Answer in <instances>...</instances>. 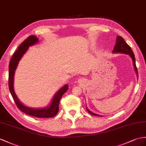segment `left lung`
Segmentation results:
<instances>
[{"instance_id":"obj_1","label":"left lung","mask_w":146,"mask_h":146,"mask_svg":"<svg viewBox=\"0 0 146 146\" xmlns=\"http://www.w3.org/2000/svg\"><path fill=\"white\" fill-rule=\"evenodd\" d=\"M113 53H123V54H128L130 56V58L132 59L134 69L135 72H136V74L137 79H138V72H137V67L136 66V60H135L134 54V53H133L132 49H131L130 46L126 43L125 41L124 40V39L121 36H116V44L115 46L114 49H113ZM86 108H87V111L90 114L93 115L94 116H102V115L96 114V113L92 112L87 108V107H86Z\"/></svg>"}]
</instances>
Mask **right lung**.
<instances>
[{
	"label": "right lung",
	"mask_w": 146,
	"mask_h": 146,
	"mask_svg": "<svg viewBox=\"0 0 146 146\" xmlns=\"http://www.w3.org/2000/svg\"><path fill=\"white\" fill-rule=\"evenodd\" d=\"M38 38L36 36H34V35L30 36L19 46V48L13 54L9 64V87L13 100L15 101L17 107L21 111L27 115L38 117V118H51V117L55 116L59 111V104L60 100H61V98L64 94L68 89V85L66 84L62 88H60L54 95L51 102V104L46 107L42 108L28 107V106L23 104L19 100V98L17 97L13 88L14 75H15V70L19 61L23 56L25 54V52L27 51L30 46H33L35 44L38 43Z\"/></svg>",
	"instance_id": "1"
}]
</instances>
